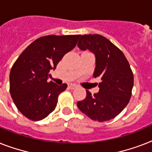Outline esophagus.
Instances as JSON below:
<instances>
[{"label":"esophagus","instance_id":"1","mask_svg":"<svg viewBox=\"0 0 152 152\" xmlns=\"http://www.w3.org/2000/svg\"><path fill=\"white\" fill-rule=\"evenodd\" d=\"M68 87H69V89H71V90H74V89H76L77 87V86L76 84H74V83H69Z\"/></svg>","mask_w":152,"mask_h":152}]
</instances>
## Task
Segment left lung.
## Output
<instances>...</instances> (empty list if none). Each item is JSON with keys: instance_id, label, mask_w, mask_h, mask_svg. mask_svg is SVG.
Listing matches in <instances>:
<instances>
[{"instance_id": "left-lung-1", "label": "left lung", "mask_w": 152, "mask_h": 152, "mask_svg": "<svg viewBox=\"0 0 152 152\" xmlns=\"http://www.w3.org/2000/svg\"><path fill=\"white\" fill-rule=\"evenodd\" d=\"M78 47L95 55L94 77H100L99 91L94 95L87 91L77 106L89 118L98 122L117 116L128 104L134 86V74L124 54L107 38L98 34L79 36Z\"/></svg>"}]
</instances>
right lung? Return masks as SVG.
<instances>
[{"label":"right lung","instance_id":"obj_1","mask_svg":"<svg viewBox=\"0 0 152 152\" xmlns=\"http://www.w3.org/2000/svg\"><path fill=\"white\" fill-rule=\"evenodd\" d=\"M80 35L38 38L19 55L10 72V94L19 112L30 120L44 119L55 110L67 84L48 82L51 69L76 45Z\"/></svg>","mask_w":152,"mask_h":152}]
</instances>
